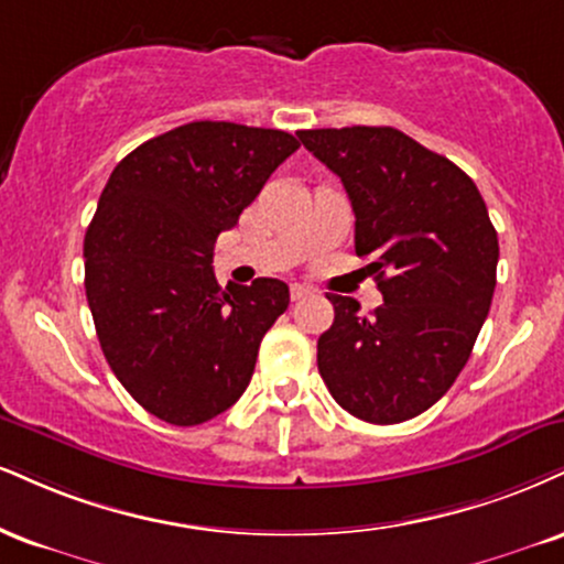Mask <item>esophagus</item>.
I'll list each match as a JSON object with an SVG mask.
<instances>
[{"label": "esophagus", "mask_w": 564, "mask_h": 564, "mask_svg": "<svg viewBox=\"0 0 564 564\" xmlns=\"http://www.w3.org/2000/svg\"><path fill=\"white\" fill-rule=\"evenodd\" d=\"M307 294H312L310 286H304V283H291V302H300Z\"/></svg>", "instance_id": "obj_1"}]
</instances>
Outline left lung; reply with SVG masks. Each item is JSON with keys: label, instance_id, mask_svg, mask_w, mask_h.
I'll list each match as a JSON object with an SVG mask.
<instances>
[{"label": "left lung", "instance_id": "left-lung-1", "mask_svg": "<svg viewBox=\"0 0 564 564\" xmlns=\"http://www.w3.org/2000/svg\"><path fill=\"white\" fill-rule=\"evenodd\" d=\"M355 209V249L372 257L383 304L368 317L328 294L334 325L317 338L330 397L365 423L425 412L452 389L497 286L499 239L467 173L389 126L300 131Z\"/></svg>", "mask_w": 564, "mask_h": 564}]
</instances>
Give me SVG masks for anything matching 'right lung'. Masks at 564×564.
<instances>
[{
    "label": "right lung",
    "mask_w": 564,
    "mask_h": 564,
    "mask_svg": "<svg viewBox=\"0 0 564 564\" xmlns=\"http://www.w3.org/2000/svg\"><path fill=\"white\" fill-rule=\"evenodd\" d=\"M300 141L275 128L196 120L154 135L115 167L86 230V300L123 389L171 425L239 402L289 286H217L215 241L239 223Z\"/></svg>",
    "instance_id": "obj_1"
}]
</instances>
